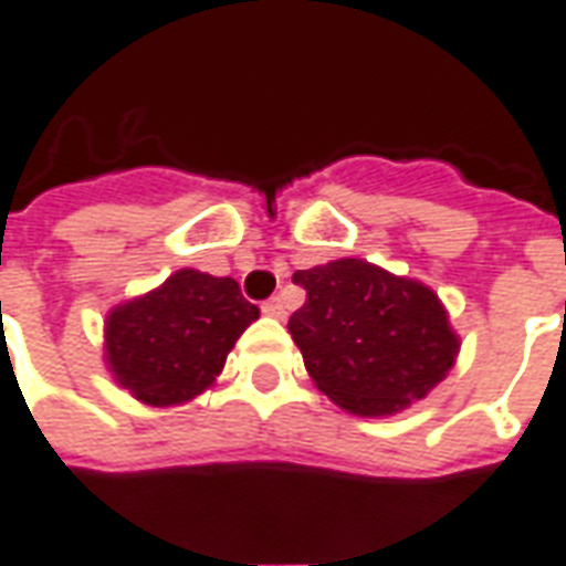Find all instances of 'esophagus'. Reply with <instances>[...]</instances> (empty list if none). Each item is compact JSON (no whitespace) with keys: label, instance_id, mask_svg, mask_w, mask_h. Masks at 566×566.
<instances>
[{"label":"esophagus","instance_id":"1","mask_svg":"<svg viewBox=\"0 0 566 566\" xmlns=\"http://www.w3.org/2000/svg\"><path fill=\"white\" fill-rule=\"evenodd\" d=\"M261 308H264V314L266 317H275V321H284V302L279 300V296H273V300H266L264 305H261Z\"/></svg>","mask_w":566,"mask_h":566}]
</instances>
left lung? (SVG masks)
Segmentation results:
<instances>
[{
    "instance_id": "left-lung-1",
    "label": "left lung",
    "mask_w": 566,
    "mask_h": 566,
    "mask_svg": "<svg viewBox=\"0 0 566 566\" xmlns=\"http://www.w3.org/2000/svg\"><path fill=\"white\" fill-rule=\"evenodd\" d=\"M305 305L287 332L323 395L361 418L427 398L454 368L460 335L424 282L361 258L296 270Z\"/></svg>"
}]
</instances>
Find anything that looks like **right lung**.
<instances>
[{
    "instance_id": "obj_1",
    "label": "right lung",
    "mask_w": 566,
    "mask_h": 566,
    "mask_svg": "<svg viewBox=\"0 0 566 566\" xmlns=\"http://www.w3.org/2000/svg\"><path fill=\"white\" fill-rule=\"evenodd\" d=\"M258 317L234 279L184 266L106 314L103 359L112 379L145 407H180L213 386Z\"/></svg>"
}]
</instances>
